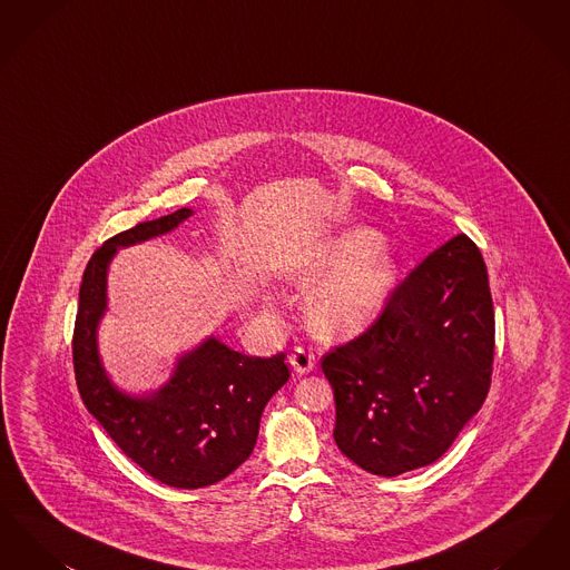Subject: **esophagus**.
Wrapping results in <instances>:
<instances>
[{
    "label": "esophagus",
    "instance_id": "esophagus-1",
    "mask_svg": "<svg viewBox=\"0 0 570 570\" xmlns=\"http://www.w3.org/2000/svg\"><path fill=\"white\" fill-rule=\"evenodd\" d=\"M288 363H291V367L297 372L298 376H303V374H309L314 370L316 356L309 353V351H305V348H295L291 356H288Z\"/></svg>",
    "mask_w": 570,
    "mask_h": 570
}]
</instances>
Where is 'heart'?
I'll list each match as a JSON object with an SVG mask.
<instances>
[{"instance_id": "heart-1", "label": "heart", "mask_w": 570, "mask_h": 570, "mask_svg": "<svg viewBox=\"0 0 570 570\" xmlns=\"http://www.w3.org/2000/svg\"><path fill=\"white\" fill-rule=\"evenodd\" d=\"M298 284H321L305 303L309 328L323 340H344L376 321L397 279V261L372 228H351L316 256L288 269Z\"/></svg>"}]
</instances>
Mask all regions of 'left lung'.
<instances>
[{
    "label": "left lung",
    "instance_id": "obj_1",
    "mask_svg": "<svg viewBox=\"0 0 570 570\" xmlns=\"http://www.w3.org/2000/svg\"><path fill=\"white\" fill-rule=\"evenodd\" d=\"M491 363L488 267L458 235L407 275L363 335L325 354L335 444L379 476L434 463L483 406Z\"/></svg>",
    "mask_w": 570,
    "mask_h": 570
}]
</instances>
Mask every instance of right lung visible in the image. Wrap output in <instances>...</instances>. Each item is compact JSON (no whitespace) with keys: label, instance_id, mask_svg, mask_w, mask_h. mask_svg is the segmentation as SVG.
<instances>
[{"label":"right lung","instance_id":"right-lung-1","mask_svg":"<svg viewBox=\"0 0 570 570\" xmlns=\"http://www.w3.org/2000/svg\"><path fill=\"white\" fill-rule=\"evenodd\" d=\"M191 214L184 207L136 224L96 249L82 273L72 340L82 404L130 460L177 489L207 488L235 472L254 451L267 402L291 376L284 353L247 356L207 337L181 354L173 376L151 393L130 395L112 384L98 351L110 261L119 247L166 235Z\"/></svg>","mask_w":570,"mask_h":570}]
</instances>
